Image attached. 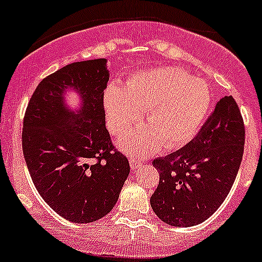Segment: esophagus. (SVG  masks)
I'll use <instances>...</instances> for the list:
<instances>
[{
    "label": "esophagus",
    "mask_w": 262,
    "mask_h": 262,
    "mask_svg": "<svg viewBox=\"0 0 262 262\" xmlns=\"http://www.w3.org/2000/svg\"><path fill=\"white\" fill-rule=\"evenodd\" d=\"M129 163H130L132 170H136L137 168L141 167V164H142V161L137 160L136 158H130V159H129Z\"/></svg>",
    "instance_id": "esophagus-1"
}]
</instances>
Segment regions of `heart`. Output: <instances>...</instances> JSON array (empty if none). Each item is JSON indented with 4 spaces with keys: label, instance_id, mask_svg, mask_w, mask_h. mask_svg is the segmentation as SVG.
Masks as SVG:
<instances>
[{
    "label": "heart",
    "instance_id": "b5f03b06",
    "mask_svg": "<svg viewBox=\"0 0 262 262\" xmlns=\"http://www.w3.org/2000/svg\"><path fill=\"white\" fill-rule=\"evenodd\" d=\"M211 104V92L203 80L192 79L182 68L156 67L138 72L125 85H110L104 95L107 125L114 136L125 133L139 121L147 129L119 139L121 150L146 155L177 148L196 134Z\"/></svg>",
    "mask_w": 262,
    "mask_h": 262
}]
</instances>
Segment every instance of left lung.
I'll return each instance as SVG.
<instances>
[{
	"instance_id": "1",
	"label": "left lung",
	"mask_w": 262,
	"mask_h": 262,
	"mask_svg": "<svg viewBox=\"0 0 262 262\" xmlns=\"http://www.w3.org/2000/svg\"><path fill=\"white\" fill-rule=\"evenodd\" d=\"M243 117L231 97L217 102L199 133L185 147L152 161L160 180L151 208L170 226H195L226 199L244 151Z\"/></svg>"
}]
</instances>
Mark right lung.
<instances>
[{
	"label": "right lung",
	"mask_w": 262,
	"mask_h": 262,
	"mask_svg": "<svg viewBox=\"0 0 262 262\" xmlns=\"http://www.w3.org/2000/svg\"><path fill=\"white\" fill-rule=\"evenodd\" d=\"M106 63L103 58L71 63L48 76L24 115L21 146L32 181L53 211L76 224L110 213L130 172L106 129ZM68 87L80 94L79 112L65 103Z\"/></svg>",
	"instance_id": "right-lung-1"
}]
</instances>
